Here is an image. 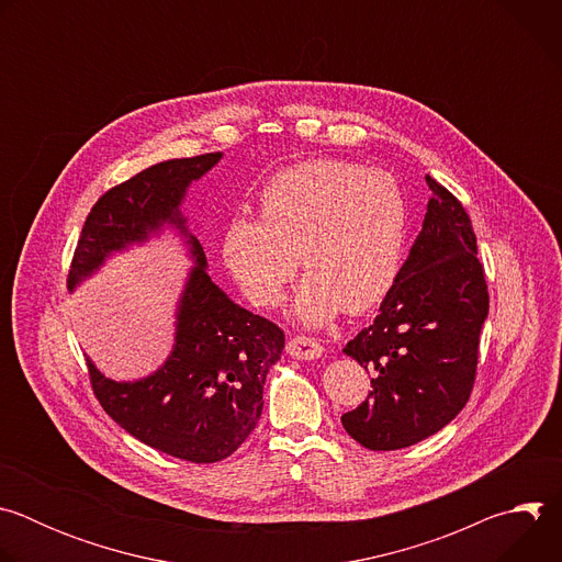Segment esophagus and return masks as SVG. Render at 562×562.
Wrapping results in <instances>:
<instances>
[{
  "label": "esophagus",
  "mask_w": 562,
  "mask_h": 562,
  "mask_svg": "<svg viewBox=\"0 0 562 562\" xmlns=\"http://www.w3.org/2000/svg\"><path fill=\"white\" fill-rule=\"evenodd\" d=\"M286 353L293 358V360H315L325 353L323 345H319L317 340L313 338H304V336H295L289 340L286 345Z\"/></svg>",
  "instance_id": "obj_1"
}]
</instances>
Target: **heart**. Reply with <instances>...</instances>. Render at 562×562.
Listing matches in <instances>:
<instances>
[{
  "mask_svg": "<svg viewBox=\"0 0 562 562\" xmlns=\"http://www.w3.org/2000/svg\"><path fill=\"white\" fill-rule=\"evenodd\" d=\"M409 249V204L384 171L345 159H311L276 173L260 191V220L235 215L222 231L220 256L243 295L273 308L297 271L291 315L317 329L345 308H375L403 273Z\"/></svg>",
  "mask_w": 562,
  "mask_h": 562,
  "instance_id": "1",
  "label": "heart"
}]
</instances>
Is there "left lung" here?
Returning <instances> with one entry per match:
<instances>
[{
    "label": "left lung",
    "mask_w": 562,
    "mask_h": 562,
    "mask_svg": "<svg viewBox=\"0 0 562 562\" xmlns=\"http://www.w3.org/2000/svg\"><path fill=\"white\" fill-rule=\"evenodd\" d=\"M423 231L369 329L342 349L371 371L364 403L342 416L371 451L412 447L467 405L490 313L475 233L462 204L431 176Z\"/></svg>",
    "instance_id": "8db88e82"
}]
</instances>
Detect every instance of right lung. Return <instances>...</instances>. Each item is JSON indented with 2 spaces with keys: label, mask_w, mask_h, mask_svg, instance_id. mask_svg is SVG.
Listing matches in <instances>:
<instances>
[{
  "label": "right lung",
  "mask_w": 562,
  "mask_h": 562,
  "mask_svg": "<svg viewBox=\"0 0 562 562\" xmlns=\"http://www.w3.org/2000/svg\"><path fill=\"white\" fill-rule=\"evenodd\" d=\"M222 153L169 159L104 193L91 209L68 273L75 293L106 260L173 233L191 269L176 302L167 360L137 380H113L91 358L89 373L104 412L139 442L189 462L228 458L256 429L265 382L280 360L284 334L239 304L211 278L182 204Z\"/></svg>",
  "instance_id": "right-lung-1"
}]
</instances>
